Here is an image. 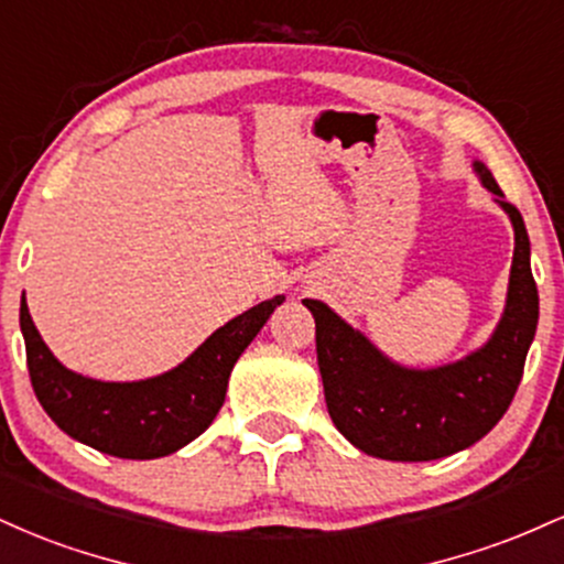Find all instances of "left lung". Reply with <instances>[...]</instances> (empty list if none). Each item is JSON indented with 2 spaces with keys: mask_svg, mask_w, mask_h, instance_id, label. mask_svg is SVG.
<instances>
[{
  "mask_svg": "<svg viewBox=\"0 0 564 564\" xmlns=\"http://www.w3.org/2000/svg\"><path fill=\"white\" fill-rule=\"evenodd\" d=\"M475 174L514 228V257L496 332L456 364L408 368L341 321L321 300H302L315 318V349L336 430L368 456L387 462H435L482 440L507 413L520 387L539 326V289L530 273V238L517 206L482 161Z\"/></svg>",
  "mask_w": 564,
  "mask_h": 564,
  "instance_id": "obj_1",
  "label": "left lung"
}]
</instances>
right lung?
<instances>
[{
  "label": "right lung",
  "mask_w": 564,
  "mask_h": 564,
  "mask_svg": "<svg viewBox=\"0 0 564 564\" xmlns=\"http://www.w3.org/2000/svg\"><path fill=\"white\" fill-rule=\"evenodd\" d=\"M283 300L278 294L219 326L172 371L140 381H100L70 371L50 352L23 296L21 332L31 384L47 416L89 448L140 462L170 456L215 422L232 366Z\"/></svg>",
  "instance_id": "right-lung-1"
}]
</instances>
